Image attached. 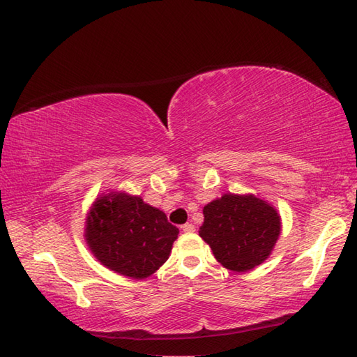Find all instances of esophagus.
I'll return each mask as SVG.
<instances>
[{"label": "esophagus", "mask_w": 357, "mask_h": 357, "mask_svg": "<svg viewBox=\"0 0 357 357\" xmlns=\"http://www.w3.org/2000/svg\"><path fill=\"white\" fill-rule=\"evenodd\" d=\"M181 230L185 231V233H192V231H195V225L190 224V222H187L184 225H181Z\"/></svg>", "instance_id": "34e87169"}]
</instances>
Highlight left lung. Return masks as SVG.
<instances>
[{"label":"left lung","instance_id":"obj_1","mask_svg":"<svg viewBox=\"0 0 357 357\" xmlns=\"http://www.w3.org/2000/svg\"><path fill=\"white\" fill-rule=\"evenodd\" d=\"M280 233L276 210L255 196L224 195L204 207L199 236L225 268L248 271L267 259Z\"/></svg>","mask_w":357,"mask_h":357}]
</instances>
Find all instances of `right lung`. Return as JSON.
I'll use <instances>...</instances> for the list:
<instances>
[{"instance_id": "add662e5", "label": "right lung", "mask_w": 357, "mask_h": 357, "mask_svg": "<svg viewBox=\"0 0 357 357\" xmlns=\"http://www.w3.org/2000/svg\"><path fill=\"white\" fill-rule=\"evenodd\" d=\"M178 233L161 210L126 193L98 199L86 225V241L98 261L135 279L150 276L169 259Z\"/></svg>"}]
</instances>
